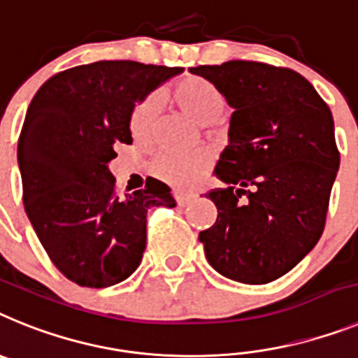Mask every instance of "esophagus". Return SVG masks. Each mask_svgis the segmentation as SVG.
Segmentation results:
<instances>
[{
	"label": "esophagus",
	"instance_id": "34e87169",
	"mask_svg": "<svg viewBox=\"0 0 358 358\" xmlns=\"http://www.w3.org/2000/svg\"><path fill=\"white\" fill-rule=\"evenodd\" d=\"M194 198H196V194H194V192H182V194H178V196H176V201H178V205L185 207V205L191 203Z\"/></svg>",
	"mask_w": 358,
	"mask_h": 358
}]
</instances>
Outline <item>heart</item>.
I'll use <instances>...</instances> for the list:
<instances>
[{"mask_svg":"<svg viewBox=\"0 0 358 358\" xmlns=\"http://www.w3.org/2000/svg\"><path fill=\"white\" fill-rule=\"evenodd\" d=\"M171 97L180 110L196 120L201 126L217 122L225 115L227 99L214 83L200 76H187L180 79ZM160 102L155 95H149L135 106L131 115V133L138 141H148L157 122ZM210 155L207 151H194L187 155L162 153L155 158L153 173L164 182L180 189L192 187L209 171Z\"/></svg>","mask_w":358,"mask_h":358,"instance_id":"1","label":"heart"}]
</instances>
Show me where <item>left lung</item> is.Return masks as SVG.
Segmentation results:
<instances>
[{
	"mask_svg": "<svg viewBox=\"0 0 358 358\" xmlns=\"http://www.w3.org/2000/svg\"><path fill=\"white\" fill-rule=\"evenodd\" d=\"M222 90L234 113L214 175L225 187L207 198L216 223L200 232L216 272L265 285L290 272L324 231L341 155L334 117L290 68L227 61L189 68Z\"/></svg>",
	"mask_w": 358,
	"mask_h": 358,
	"instance_id": "1",
	"label": "left lung"
}]
</instances>
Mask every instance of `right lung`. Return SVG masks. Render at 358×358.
Returning <instances> with one entry per match:
<instances>
[{
    "label": "right lung",
    "mask_w": 358,
    "mask_h": 358,
    "mask_svg": "<svg viewBox=\"0 0 358 358\" xmlns=\"http://www.w3.org/2000/svg\"><path fill=\"white\" fill-rule=\"evenodd\" d=\"M183 68L97 61L50 77L30 102L17 164L23 203L52 263L80 287L124 281L145 250L148 209L176 201L166 183L119 194L108 164L131 144L136 102Z\"/></svg>",
    "instance_id": "add662e5"
}]
</instances>
